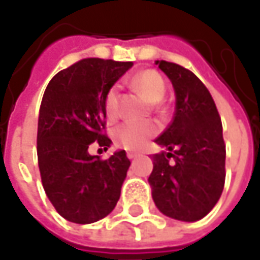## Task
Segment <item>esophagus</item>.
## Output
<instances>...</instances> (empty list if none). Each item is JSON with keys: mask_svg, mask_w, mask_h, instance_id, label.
<instances>
[{"mask_svg": "<svg viewBox=\"0 0 260 260\" xmlns=\"http://www.w3.org/2000/svg\"><path fill=\"white\" fill-rule=\"evenodd\" d=\"M127 157H128V159H136V157H137V155H136V153H133V152H127Z\"/></svg>", "mask_w": 260, "mask_h": 260, "instance_id": "esophagus-1", "label": "esophagus"}]
</instances>
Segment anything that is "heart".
Returning a JSON list of instances; mask_svg holds the SVG:
<instances>
[{
	"mask_svg": "<svg viewBox=\"0 0 260 260\" xmlns=\"http://www.w3.org/2000/svg\"><path fill=\"white\" fill-rule=\"evenodd\" d=\"M132 84L137 91H140L146 98L157 104L164 100L166 85L164 78L155 71H143L133 76ZM105 115L108 120H114L118 117V86L113 85L105 94L104 98ZM157 132V127L153 121L149 120H128L114 128L115 143L128 150H137L146 142L153 137Z\"/></svg>",
	"mask_w": 260,
	"mask_h": 260,
	"instance_id": "b5f03b06",
	"label": "heart"
}]
</instances>
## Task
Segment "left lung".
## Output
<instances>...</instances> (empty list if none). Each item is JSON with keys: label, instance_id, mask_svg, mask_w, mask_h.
Listing matches in <instances>:
<instances>
[{"label": "left lung", "instance_id": "left-lung-1", "mask_svg": "<svg viewBox=\"0 0 260 260\" xmlns=\"http://www.w3.org/2000/svg\"><path fill=\"white\" fill-rule=\"evenodd\" d=\"M156 65L171 79L176 105L172 123L155 140L168 152L152 156V197L168 217L197 221L213 210L224 188L223 125L213 96L197 75L172 62L156 60Z\"/></svg>", "mask_w": 260, "mask_h": 260}]
</instances>
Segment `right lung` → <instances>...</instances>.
I'll return each instance as SVG.
<instances>
[{"label":"right lung","instance_id":"1","mask_svg":"<svg viewBox=\"0 0 260 260\" xmlns=\"http://www.w3.org/2000/svg\"><path fill=\"white\" fill-rule=\"evenodd\" d=\"M132 62L88 57L57 72L46 88L37 125V160L46 195L56 211L76 224L95 223L114 210L130 160L124 150L108 159L104 98Z\"/></svg>","mask_w":260,"mask_h":260}]
</instances>
